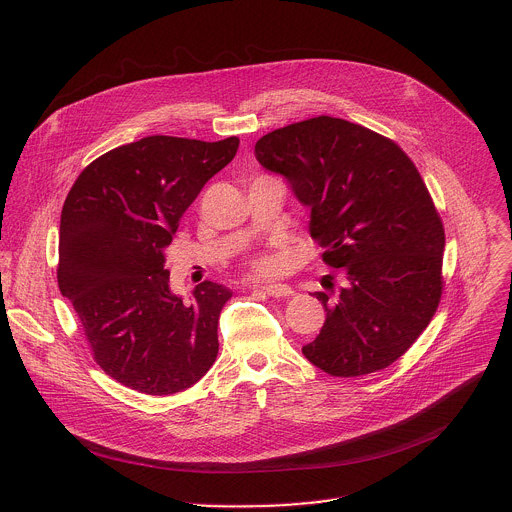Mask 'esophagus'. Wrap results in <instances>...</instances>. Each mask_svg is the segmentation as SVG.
<instances>
[{
    "instance_id": "34e87169",
    "label": "esophagus",
    "mask_w": 512,
    "mask_h": 512,
    "mask_svg": "<svg viewBox=\"0 0 512 512\" xmlns=\"http://www.w3.org/2000/svg\"><path fill=\"white\" fill-rule=\"evenodd\" d=\"M258 290L268 293L270 297H290L293 295V290L286 284H266V286H258Z\"/></svg>"
}]
</instances>
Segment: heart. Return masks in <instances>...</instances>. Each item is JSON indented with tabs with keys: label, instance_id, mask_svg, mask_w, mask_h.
I'll return each instance as SVG.
<instances>
[{
	"label": "heart",
	"instance_id": "1",
	"mask_svg": "<svg viewBox=\"0 0 512 512\" xmlns=\"http://www.w3.org/2000/svg\"><path fill=\"white\" fill-rule=\"evenodd\" d=\"M250 266H252V270H254L256 274H274V272L278 270V262H276V258H272V256H258V258H252Z\"/></svg>",
	"mask_w": 512,
	"mask_h": 512
}]
</instances>
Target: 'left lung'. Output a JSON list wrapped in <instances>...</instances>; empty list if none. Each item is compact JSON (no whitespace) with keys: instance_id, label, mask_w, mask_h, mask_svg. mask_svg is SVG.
Instances as JSON below:
<instances>
[{"instance_id":"8db88e82","label":"left lung","mask_w":512,"mask_h":512,"mask_svg":"<svg viewBox=\"0 0 512 512\" xmlns=\"http://www.w3.org/2000/svg\"><path fill=\"white\" fill-rule=\"evenodd\" d=\"M254 155L311 209V238L339 270L337 292H315L327 317L301 349L305 359L341 378L398 361L443 292L445 232L414 161L392 140L331 116L262 136Z\"/></svg>"}]
</instances>
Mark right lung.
Listing matches in <instances>:
<instances>
[{"label": "right lung", "mask_w": 512, "mask_h": 512, "mask_svg": "<svg viewBox=\"0 0 512 512\" xmlns=\"http://www.w3.org/2000/svg\"><path fill=\"white\" fill-rule=\"evenodd\" d=\"M238 144L236 136L142 138L86 165L67 195L59 290L73 303L96 365L136 392L191 388L217 359L220 311L232 292L205 280L183 303L169 290L163 252Z\"/></svg>", "instance_id": "add662e5"}]
</instances>
